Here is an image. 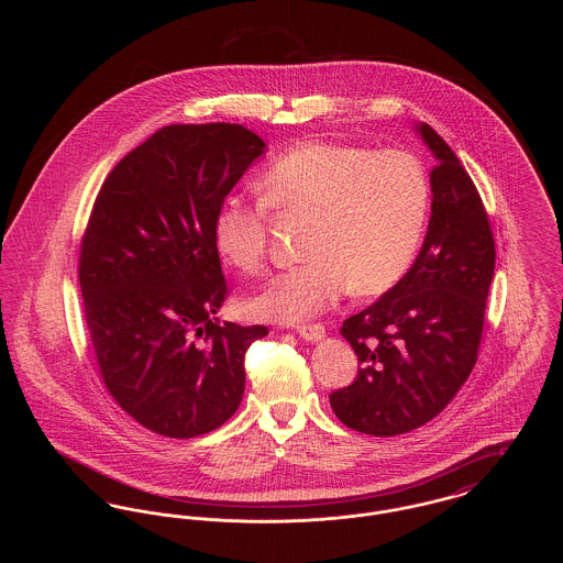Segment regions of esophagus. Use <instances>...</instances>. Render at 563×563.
Instances as JSON below:
<instances>
[{
    "mask_svg": "<svg viewBox=\"0 0 563 563\" xmlns=\"http://www.w3.org/2000/svg\"><path fill=\"white\" fill-rule=\"evenodd\" d=\"M297 333H299V338H303L308 342H321L324 338V327L322 324H299Z\"/></svg>",
    "mask_w": 563,
    "mask_h": 563,
    "instance_id": "1",
    "label": "esophagus"
}]
</instances>
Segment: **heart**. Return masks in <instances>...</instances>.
<instances>
[{
    "label": "heart",
    "instance_id": "1",
    "mask_svg": "<svg viewBox=\"0 0 563 563\" xmlns=\"http://www.w3.org/2000/svg\"><path fill=\"white\" fill-rule=\"evenodd\" d=\"M260 191L255 202L228 196L213 214L214 249L239 269L264 264L266 207L312 214L308 260L251 299V310L269 321L306 319L350 289L365 297L388 291L411 266L429 217L427 168L402 150L308 141L269 164Z\"/></svg>",
    "mask_w": 563,
    "mask_h": 563
}]
</instances>
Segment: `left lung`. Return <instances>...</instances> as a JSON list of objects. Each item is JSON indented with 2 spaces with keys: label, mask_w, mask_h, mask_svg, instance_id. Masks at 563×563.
<instances>
[{
  "label": "left lung",
  "mask_w": 563,
  "mask_h": 563,
  "mask_svg": "<svg viewBox=\"0 0 563 563\" xmlns=\"http://www.w3.org/2000/svg\"><path fill=\"white\" fill-rule=\"evenodd\" d=\"M416 133L434 156L429 232L401 280L342 324L361 367L329 395L349 429L374 437L418 429L454 399L477 363L496 264L473 179L429 124Z\"/></svg>",
  "instance_id": "1"
}]
</instances>
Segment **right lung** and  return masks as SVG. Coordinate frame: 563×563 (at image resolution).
Listing matches in <instances>:
<instances>
[{"mask_svg":"<svg viewBox=\"0 0 563 563\" xmlns=\"http://www.w3.org/2000/svg\"><path fill=\"white\" fill-rule=\"evenodd\" d=\"M266 143L241 124H170L113 166L80 249L84 319L109 395L164 437L234 416L264 324L219 322L213 214Z\"/></svg>","mask_w":563,"mask_h":563,"instance_id":"1","label":"right lung"}]
</instances>
